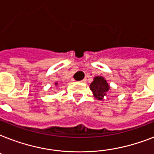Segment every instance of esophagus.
Wrapping results in <instances>:
<instances>
[{
    "instance_id": "34e87169",
    "label": "esophagus",
    "mask_w": 154,
    "mask_h": 154,
    "mask_svg": "<svg viewBox=\"0 0 154 154\" xmlns=\"http://www.w3.org/2000/svg\"><path fill=\"white\" fill-rule=\"evenodd\" d=\"M85 82H86V79H83L81 82H82V83H85Z\"/></svg>"
}]
</instances>
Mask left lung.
Masks as SVG:
<instances>
[{
	"instance_id": "left-lung-1",
	"label": "left lung",
	"mask_w": 154,
	"mask_h": 154,
	"mask_svg": "<svg viewBox=\"0 0 154 154\" xmlns=\"http://www.w3.org/2000/svg\"><path fill=\"white\" fill-rule=\"evenodd\" d=\"M89 88L93 92L94 97L101 101L106 96L110 87L104 77L97 76L94 77V82L90 84Z\"/></svg>"
}]
</instances>
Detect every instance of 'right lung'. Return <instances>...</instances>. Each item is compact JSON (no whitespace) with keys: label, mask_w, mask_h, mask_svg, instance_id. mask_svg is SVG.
<instances>
[{"label":"right lung","mask_w":154,"mask_h":154,"mask_svg":"<svg viewBox=\"0 0 154 154\" xmlns=\"http://www.w3.org/2000/svg\"><path fill=\"white\" fill-rule=\"evenodd\" d=\"M55 85H57V82H56V83H55Z\"/></svg>","instance_id":"add662e5"}]
</instances>
